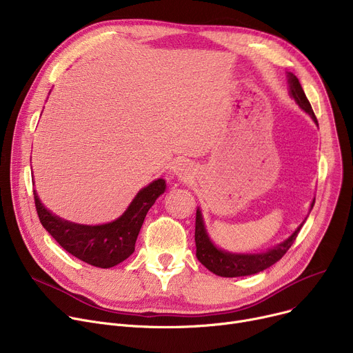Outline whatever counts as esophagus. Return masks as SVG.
Wrapping results in <instances>:
<instances>
[{"instance_id": "34e87169", "label": "esophagus", "mask_w": 353, "mask_h": 353, "mask_svg": "<svg viewBox=\"0 0 353 353\" xmlns=\"http://www.w3.org/2000/svg\"><path fill=\"white\" fill-rule=\"evenodd\" d=\"M174 172L177 176L183 177V179H189L190 177V173H192V169L189 163L186 161H179L176 165H174Z\"/></svg>"}]
</instances>
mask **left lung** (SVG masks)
I'll list each match as a JSON object with an SVG mask.
<instances>
[{"label": "left lung", "instance_id": "8db88e82", "mask_svg": "<svg viewBox=\"0 0 353 353\" xmlns=\"http://www.w3.org/2000/svg\"><path fill=\"white\" fill-rule=\"evenodd\" d=\"M288 81L290 87V96L294 99V101L299 104V107L306 111V113L312 117V120L318 124L316 116H314L312 105L305 94V91L298 80V77L292 72H288ZM314 205V200L310 205V210ZM305 223V221H303ZM303 223L296 229L289 239L281 245H277L272 249H269L265 253L257 254H234L229 252H223L217 249L210 237L206 233L205 223H203L201 212L197 209L196 212V230H194V242H196V256L203 266H206L210 272H213L217 276L223 277H237V276H249L262 272L272 265H274L277 261H281L282 256L290 249L293 242L298 237Z\"/></svg>", "mask_w": 353, "mask_h": 353}]
</instances>
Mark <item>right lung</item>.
<instances>
[{"instance_id": "right-lung-1", "label": "right lung", "mask_w": 353, "mask_h": 353, "mask_svg": "<svg viewBox=\"0 0 353 353\" xmlns=\"http://www.w3.org/2000/svg\"><path fill=\"white\" fill-rule=\"evenodd\" d=\"M164 190L165 181L163 179L154 180L137 193L117 220L100 226L71 223L51 214L43 206L35 190L34 201L41 225L63 249L91 266L107 269L121 263L134 252L144 217Z\"/></svg>"}]
</instances>
